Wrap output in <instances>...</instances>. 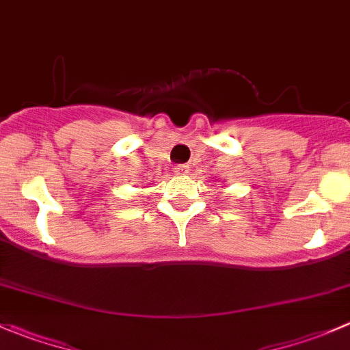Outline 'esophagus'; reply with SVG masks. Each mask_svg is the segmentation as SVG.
Here are the masks:
<instances>
[{"label": "esophagus", "mask_w": 350, "mask_h": 350, "mask_svg": "<svg viewBox=\"0 0 350 350\" xmlns=\"http://www.w3.org/2000/svg\"><path fill=\"white\" fill-rule=\"evenodd\" d=\"M189 172V165H186V164H178L174 167V174H178V176H185V174H188Z\"/></svg>", "instance_id": "34e87169"}]
</instances>
